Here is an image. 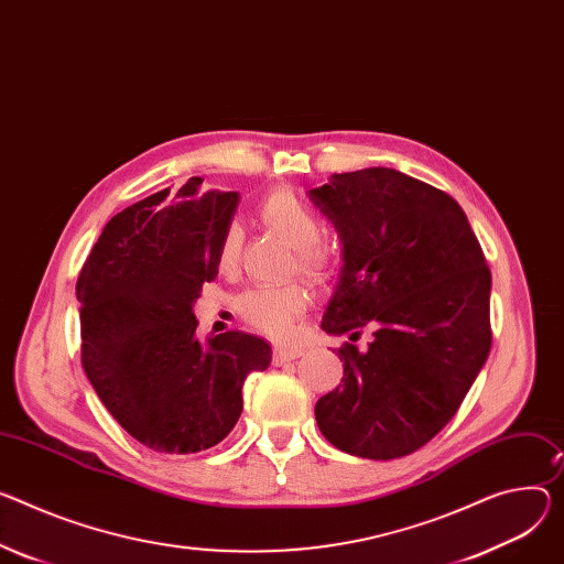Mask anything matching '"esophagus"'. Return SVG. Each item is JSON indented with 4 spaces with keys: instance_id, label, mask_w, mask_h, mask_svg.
Instances as JSON below:
<instances>
[{
    "instance_id": "34e87169",
    "label": "esophagus",
    "mask_w": 564,
    "mask_h": 564,
    "mask_svg": "<svg viewBox=\"0 0 564 564\" xmlns=\"http://www.w3.org/2000/svg\"><path fill=\"white\" fill-rule=\"evenodd\" d=\"M301 352H303V350H301L299 346H276L274 352H272V365H274V367H281V365H285V362H292V360H296V357H299Z\"/></svg>"
}]
</instances>
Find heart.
Segmentation results:
<instances>
[{"mask_svg":"<svg viewBox=\"0 0 564 564\" xmlns=\"http://www.w3.org/2000/svg\"><path fill=\"white\" fill-rule=\"evenodd\" d=\"M261 220L274 234H279L288 245L296 249V268L311 279H324L330 270V251L322 240V220L308 202L301 199L292 191H276L261 204ZM242 245V231L236 223L227 225L216 261L218 268L229 272L238 263ZM311 294L301 285L283 288H253L238 296L236 311L242 322L270 337L290 335L294 322L308 311Z\"/></svg>","mask_w":564,"mask_h":564,"instance_id":"obj_1","label":"heart"}]
</instances>
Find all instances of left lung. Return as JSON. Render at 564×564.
Listing matches in <instances>:
<instances>
[{"mask_svg":"<svg viewBox=\"0 0 564 564\" xmlns=\"http://www.w3.org/2000/svg\"><path fill=\"white\" fill-rule=\"evenodd\" d=\"M311 199L344 242L322 330L357 341L373 328L367 350H337L344 378L317 400V425L341 452L406 456L449 423L488 360L486 256L454 197L393 169L335 173Z\"/></svg>","mask_w":564,"mask_h":564,"instance_id":"8db88e82","label":"left lung"}]
</instances>
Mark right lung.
Returning <instances> with one entry per match:
<instances>
[{
    "mask_svg": "<svg viewBox=\"0 0 564 564\" xmlns=\"http://www.w3.org/2000/svg\"><path fill=\"white\" fill-rule=\"evenodd\" d=\"M238 193L191 177L117 214L76 283L80 360L108 412L139 443L191 454L238 423L242 382L265 371L272 348L227 330L199 341L193 303L218 276L216 251Z\"/></svg>",
    "mask_w": 564,
    "mask_h": 564,
    "instance_id": "right-lung-1",
    "label": "right lung"
}]
</instances>
